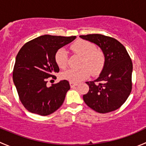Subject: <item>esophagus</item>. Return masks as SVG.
<instances>
[{"label":"esophagus","instance_id":"obj_1","mask_svg":"<svg viewBox=\"0 0 146 146\" xmlns=\"http://www.w3.org/2000/svg\"><path fill=\"white\" fill-rule=\"evenodd\" d=\"M78 85V83H76V82H70V85L71 88H73V87L76 86V85Z\"/></svg>","mask_w":146,"mask_h":146}]
</instances>
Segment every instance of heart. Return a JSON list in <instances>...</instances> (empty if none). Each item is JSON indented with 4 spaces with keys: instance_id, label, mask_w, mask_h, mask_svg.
<instances>
[{
    "instance_id": "1",
    "label": "heart",
    "mask_w": 146,
    "mask_h": 146,
    "mask_svg": "<svg viewBox=\"0 0 146 146\" xmlns=\"http://www.w3.org/2000/svg\"><path fill=\"white\" fill-rule=\"evenodd\" d=\"M70 49L75 54L82 57L78 70L69 69L61 74L65 80L78 82L86 79L91 73L98 75L102 71L105 64V55L100 49H97L92 42L79 39L71 46ZM55 61L58 67L65 69L68 66V53L64 48H60L55 54Z\"/></svg>"
}]
</instances>
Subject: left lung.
<instances>
[{
    "label": "left lung",
    "mask_w": 146,
    "mask_h": 146,
    "mask_svg": "<svg viewBox=\"0 0 146 146\" xmlns=\"http://www.w3.org/2000/svg\"><path fill=\"white\" fill-rule=\"evenodd\" d=\"M80 38L99 46L105 55V64L99 78L86 82L89 91L83 95L85 104L94 111L105 114L117 110L132 90L133 64L126 48L117 39L99 34Z\"/></svg>",
    "instance_id": "1"
}]
</instances>
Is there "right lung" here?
I'll return each instance as SVG.
<instances>
[{
    "label": "right lung",
    "mask_w": 146,
    "mask_h": 146,
    "mask_svg": "<svg viewBox=\"0 0 146 146\" xmlns=\"http://www.w3.org/2000/svg\"><path fill=\"white\" fill-rule=\"evenodd\" d=\"M76 36L42 35L23 45L16 56L13 78L20 100L30 112L47 116L64 103L69 82L61 80L47 86L50 77L59 72L55 61L56 51L76 39Z\"/></svg>",
    "instance_id": "obj_1"
}]
</instances>
